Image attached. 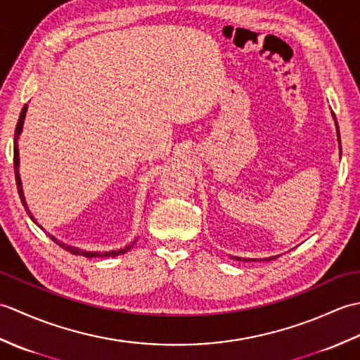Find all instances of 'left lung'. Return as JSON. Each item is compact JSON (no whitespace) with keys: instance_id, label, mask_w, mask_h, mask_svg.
Segmentation results:
<instances>
[{"instance_id":"left-lung-1","label":"left lung","mask_w":360,"mask_h":360,"mask_svg":"<svg viewBox=\"0 0 360 360\" xmlns=\"http://www.w3.org/2000/svg\"><path fill=\"white\" fill-rule=\"evenodd\" d=\"M334 119H335V116H334ZM335 127H338V137H339V143H340V133H339V125H338V122H335ZM232 258L238 259V262H240V259H243V258H238V257H232ZM274 258H275V257H272V258H266V262H267V259H274ZM244 262H248V259L244 258Z\"/></svg>"}]
</instances>
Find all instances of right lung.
<instances>
[{"label":"right lung","instance_id":"obj_1","mask_svg":"<svg viewBox=\"0 0 360 360\" xmlns=\"http://www.w3.org/2000/svg\"><path fill=\"white\" fill-rule=\"evenodd\" d=\"M26 110H27V105H25L22 106V110H21V112H20V117H18V122H17V128H15V142H13V168H15V181H17V188H18V195H20V200H21V202H22V205H25V209H26V212H27V215L30 217V219L34 221V223L37 224V226H40L35 221V218H34V215L32 213L29 212V209H27V204H26V200H25V195H22V187H21V179H20V173H18V162H20V158H18V143H17V141H18V136H20V133H21V128H22V122H25V116H26ZM40 229L41 231H44V229L40 226ZM49 235V238L53 241V243H57L60 248H63L65 250H68V252H71L72 255H82V257H86V258H96V257H101V258H105V257H117V255H120V254H125V252H128L129 249H131V246H127L125 249H120V250H111V252H85V250H82V249H77V248H72V246H66L65 243H62V241H58V240H56L53 238V236L51 235V233H48Z\"/></svg>","mask_w":360,"mask_h":360}]
</instances>
